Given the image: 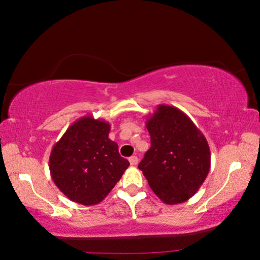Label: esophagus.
I'll use <instances>...</instances> for the list:
<instances>
[{
	"mask_svg": "<svg viewBox=\"0 0 260 260\" xmlns=\"http://www.w3.org/2000/svg\"><path fill=\"white\" fill-rule=\"evenodd\" d=\"M129 164L132 165V166H135V165H138V162H139V159H138V157L136 156H132V157H129Z\"/></svg>",
	"mask_w": 260,
	"mask_h": 260,
	"instance_id": "esophagus-1",
	"label": "esophagus"
}]
</instances>
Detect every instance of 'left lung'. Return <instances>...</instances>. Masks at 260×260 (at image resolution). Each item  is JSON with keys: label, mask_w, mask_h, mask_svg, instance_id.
<instances>
[{"label": "left lung", "mask_w": 260, "mask_h": 260, "mask_svg": "<svg viewBox=\"0 0 260 260\" xmlns=\"http://www.w3.org/2000/svg\"><path fill=\"white\" fill-rule=\"evenodd\" d=\"M151 147L139 164L152 191L165 204L188 201L208 177V141L181 110L159 104L146 121Z\"/></svg>", "instance_id": "8db88e82"}]
</instances>
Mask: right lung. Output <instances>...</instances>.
<instances>
[{"label": "right lung", "mask_w": 260, "mask_h": 260, "mask_svg": "<svg viewBox=\"0 0 260 260\" xmlns=\"http://www.w3.org/2000/svg\"><path fill=\"white\" fill-rule=\"evenodd\" d=\"M111 126L91 116L79 118L51 149L49 170L59 190L76 203L102 202L119 181L129 161L109 139Z\"/></svg>", "instance_id": "1"}]
</instances>
